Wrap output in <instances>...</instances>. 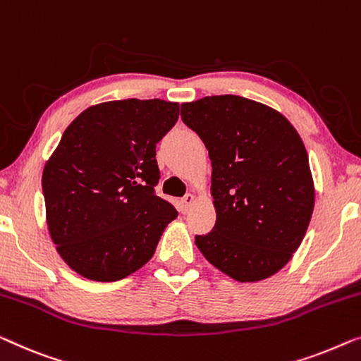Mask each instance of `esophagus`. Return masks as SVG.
Masks as SVG:
<instances>
[{
  "mask_svg": "<svg viewBox=\"0 0 361 361\" xmlns=\"http://www.w3.org/2000/svg\"><path fill=\"white\" fill-rule=\"evenodd\" d=\"M193 203H195V195H193V193H187V195L182 198V210L189 212Z\"/></svg>",
  "mask_w": 361,
  "mask_h": 361,
  "instance_id": "34e87169",
  "label": "esophagus"
}]
</instances>
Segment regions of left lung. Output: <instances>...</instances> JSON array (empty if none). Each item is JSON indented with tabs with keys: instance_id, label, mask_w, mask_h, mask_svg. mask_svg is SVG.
I'll return each instance as SVG.
<instances>
[{
	"instance_id": "left-lung-1",
	"label": "left lung",
	"mask_w": 361,
	"mask_h": 361,
	"mask_svg": "<svg viewBox=\"0 0 361 361\" xmlns=\"http://www.w3.org/2000/svg\"><path fill=\"white\" fill-rule=\"evenodd\" d=\"M212 161L215 226L195 244L224 275L252 283L275 275L300 247L314 208L305 143L279 111L233 94L180 106Z\"/></svg>"
}]
</instances>
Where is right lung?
I'll use <instances>...</instances> for the list:
<instances>
[{"instance_id": "1", "label": "right lung", "mask_w": 361, "mask_h": 361, "mask_svg": "<svg viewBox=\"0 0 361 361\" xmlns=\"http://www.w3.org/2000/svg\"><path fill=\"white\" fill-rule=\"evenodd\" d=\"M179 104L123 99L96 104L68 125L42 174L56 252L78 275L116 281L153 257L176 208L154 193L156 145Z\"/></svg>"}]
</instances>
